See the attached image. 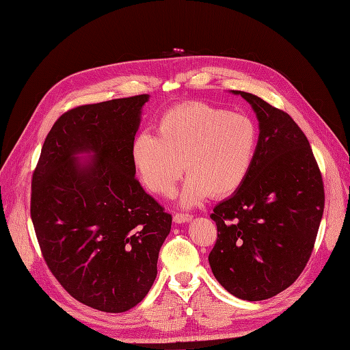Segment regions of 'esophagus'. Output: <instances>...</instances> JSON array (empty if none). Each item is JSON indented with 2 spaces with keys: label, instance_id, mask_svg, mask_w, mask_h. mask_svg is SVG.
I'll list each match as a JSON object with an SVG mask.
<instances>
[{
  "label": "esophagus",
  "instance_id": "esophagus-1",
  "mask_svg": "<svg viewBox=\"0 0 350 350\" xmlns=\"http://www.w3.org/2000/svg\"><path fill=\"white\" fill-rule=\"evenodd\" d=\"M191 215H189V213H176L174 216H173V219H174V222L176 224H185V222H189V221H191Z\"/></svg>",
  "mask_w": 350,
  "mask_h": 350
}]
</instances>
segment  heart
I'll return each instance as SVG.
<instances>
[{
	"label": "heart",
	"mask_w": 350,
	"mask_h": 350,
	"mask_svg": "<svg viewBox=\"0 0 350 350\" xmlns=\"http://www.w3.org/2000/svg\"><path fill=\"white\" fill-rule=\"evenodd\" d=\"M256 148L258 128L248 115L191 100L160 116L157 135L139 133L131 160L141 182L160 196L173 195L186 168L180 203L193 208L211 195L238 191L252 170Z\"/></svg>",
	"instance_id": "b5f03b06"
}]
</instances>
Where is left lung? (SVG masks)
<instances>
[{"label":"left lung","instance_id":"8db88e82","mask_svg":"<svg viewBox=\"0 0 350 350\" xmlns=\"http://www.w3.org/2000/svg\"><path fill=\"white\" fill-rule=\"evenodd\" d=\"M232 92L251 103L260 137L247 182L211 215L217 238L209 264L230 294L261 301L303 273L325 209V186L310 142L291 116L256 95Z\"/></svg>","mask_w":350,"mask_h":350}]
</instances>
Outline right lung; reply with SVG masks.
Instances as JSON below:
<instances>
[{"instance_id":"obj_1","label":"right lung","mask_w":350,"mask_h":350,"mask_svg":"<svg viewBox=\"0 0 350 350\" xmlns=\"http://www.w3.org/2000/svg\"><path fill=\"white\" fill-rule=\"evenodd\" d=\"M148 95L81 105L51 126L33 172L30 215L44 261L75 300L135 307L157 277L172 215L135 178L131 146ZM92 152L82 163L75 157Z\"/></svg>"}]
</instances>
